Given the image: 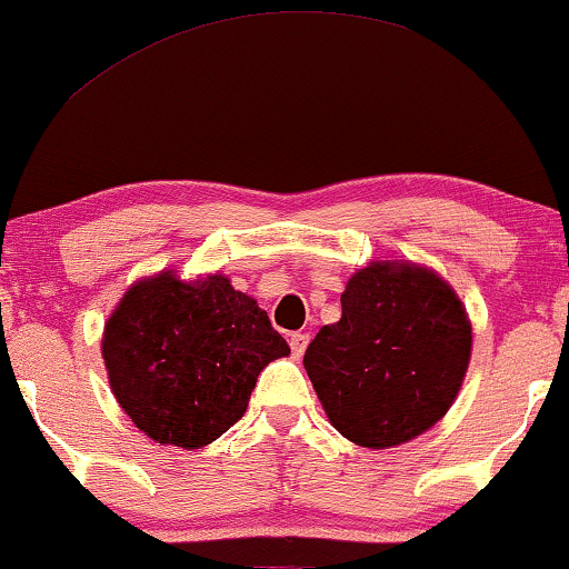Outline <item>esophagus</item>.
Wrapping results in <instances>:
<instances>
[{"label": "esophagus", "instance_id": "esophagus-1", "mask_svg": "<svg viewBox=\"0 0 569 569\" xmlns=\"http://www.w3.org/2000/svg\"><path fill=\"white\" fill-rule=\"evenodd\" d=\"M290 349H292V357H303L306 346H309V336L306 332H290Z\"/></svg>", "mask_w": 569, "mask_h": 569}]
</instances>
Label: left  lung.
<instances>
[{
	"label": "left lung",
	"instance_id": "obj_1",
	"mask_svg": "<svg viewBox=\"0 0 569 569\" xmlns=\"http://www.w3.org/2000/svg\"><path fill=\"white\" fill-rule=\"evenodd\" d=\"M303 367L327 418L351 442L383 450L431 429L456 402L471 325L450 284L410 263H372L340 296Z\"/></svg>",
	"mask_w": 569,
	"mask_h": 569
}]
</instances>
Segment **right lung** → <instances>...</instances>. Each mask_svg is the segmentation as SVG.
Returning <instances> with one entry per match:
<instances>
[{"mask_svg":"<svg viewBox=\"0 0 569 569\" xmlns=\"http://www.w3.org/2000/svg\"><path fill=\"white\" fill-rule=\"evenodd\" d=\"M290 346L226 277L186 284L170 271L127 290L103 332L117 402L162 445L197 450L244 416L266 365Z\"/></svg>","mask_w":569,"mask_h":569,"instance_id":"add662e5","label":"right lung"}]
</instances>
